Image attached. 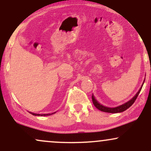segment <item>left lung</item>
<instances>
[{
  "instance_id": "1",
  "label": "left lung",
  "mask_w": 151,
  "mask_h": 151,
  "mask_svg": "<svg viewBox=\"0 0 151 151\" xmlns=\"http://www.w3.org/2000/svg\"><path fill=\"white\" fill-rule=\"evenodd\" d=\"M145 81V80H144ZM144 83V82H143ZM142 86L143 85L141 86V87L140 88L139 91H138V92L136 93V94L131 99V100H129V101L126 102V103L124 104L121 105V106H119L117 107H114V108H110V107H107V106H105L101 104H99V102L97 101V100L96 99L94 98V96H93V95H92V96H91V99H92V101H93V105L95 106V107H96V109H98L99 110L101 111H104V112H107V113H113V114H116V113H121V112H123L124 111H126V109H128L131 106L133 105V104L134 103L135 101H136V99L138 97V94H139L140 91H141V90L142 89Z\"/></svg>"
}]
</instances>
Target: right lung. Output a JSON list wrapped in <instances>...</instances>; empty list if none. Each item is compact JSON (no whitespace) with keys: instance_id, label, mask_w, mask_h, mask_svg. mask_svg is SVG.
Returning <instances> with one entry per match:
<instances>
[{"instance_id":"1","label":"right lung","mask_w":151,"mask_h":151,"mask_svg":"<svg viewBox=\"0 0 151 151\" xmlns=\"http://www.w3.org/2000/svg\"><path fill=\"white\" fill-rule=\"evenodd\" d=\"M55 113H52V114H55ZM30 114H32V115H34V116H49V115H51V114H37L32 113V112H30Z\"/></svg>"}]
</instances>
